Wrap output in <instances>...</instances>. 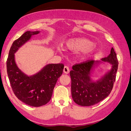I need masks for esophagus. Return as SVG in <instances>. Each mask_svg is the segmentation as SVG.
Returning <instances> with one entry per match:
<instances>
[{
  "label": "esophagus",
  "instance_id": "1",
  "mask_svg": "<svg viewBox=\"0 0 131 131\" xmlns=\"http://www.w3.org/2000/svg\"><path fill=\"white\" fill-rule=\"evenodd\" d=\"M64 73H66V74H68L69 73V72H70V69H69V67H67V66H65V67H64Z\"/></svg>",
  "mask_w": 131,
  "mask_h": 131
}]
</instances>
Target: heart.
<instances>
[{"mask_svg":"<svg viewBox=\"0 0 131 131\" xmlns=\"http://www.w3.org/2000/svg\"><path fill=\"white\" fill-rule=\"evenodd\" d=\"M65 47L70 51H81L80 56L81 59L89 57L98 50V47L95 43L85 38L70 39L66 42Z\"/></svg>","mask_w":131,"mask_h":131,"instance_id":"1","label":"heart"}]
</instances>
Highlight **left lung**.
<instances>
[{"label":"left lung","instance_id":"1","mask_svg":"<svg viewBox=\"0 0 131 131\" xmlns=\"http://www.w3.org/2000/svg\"><path fill=\"white\" fill-rule=\"evenodd\" d=\"M111 64V69L96 80L92 75L99 65ZM118 59L114 49L111 54L100 61H89L73 66L70 72L72 80L71 90L73 101L81 106H90L102 101L112 90L118 70Z\"/></svg>","mask_w":131,"mask_h":131}]
</instances>
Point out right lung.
Masks as SVG:
<instances>
[{
	"label": "right lung",
	"mask_w": 131,
	"mask_h": 131,
	"mask_svg": "<svg viewBox=\"0 0 131 131\" xmlns=\"http://www.w3.org/2000/svg\"><path fill=\"white\" fill-rule=\"evenodd\" d=\"M40 32L27 31L14 41L6 61L8 76L14 93L19 100L33 107H39L49 102L64 67L62 64H48L37 73L30 76L19 68L14 54L32 36Z\"/></svg>",
	"instance_id": "right-lung-1"
}]
</instances>
